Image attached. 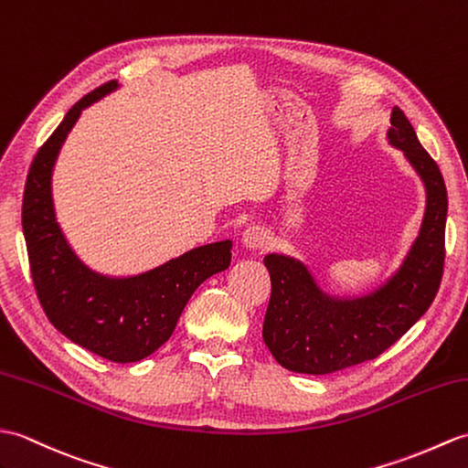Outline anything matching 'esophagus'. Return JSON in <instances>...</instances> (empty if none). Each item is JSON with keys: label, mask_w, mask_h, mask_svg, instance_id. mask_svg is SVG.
<instances>
[{"label": "esophagus", "mask_w": 468, "mask_h": 468, "mask_svg": "<svg viewBox=\"0 0 468 468\" xmlns=\"http://www.w3.org/2000/svg\"><path fill=\"white\" fill-rule=\"evenodd\" d=\"M267 241H269V233L265 231V227L251 225L243 231V245L249 249V251H261V249L267 247Z\"/></svg>", "instance_id": "1"}]
</instances>
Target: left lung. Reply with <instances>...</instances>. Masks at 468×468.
Here are the masks:
<instances>
[{"instance_id": "left-lung-1", "label": "left lung", "mask_w": 468, "mask_h": 468, "mask_svg": "<svg viewBox=\"0 0 468 468\" xmlns=\"http://www.w3.org/2000/svg\"><path fill=\"white\" fill-rule=\"evenodd\" d=\"M388 141L403 149L427 187L420 233L399 273L387 285L355 301H339L314 285L299 261L267 255L271 299L263 341L289 371L327 375L371 361L395 345L437 297L444 269L447 187L442 173L417 139L407 115L390 113Z\"/></svg>"}]
</instances>
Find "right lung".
<instances>
[{"label": "right lung", "mask_w": 468, "mask_h": 468, "mask_svg": "<svg viewBox=\"0 0 468 468\" xmlns=\"http://www.w3.org/2000/svg\"><path fill=\"white\" fill-rule=\"evenodd\" d=\"M115 87L107 81L81 97L39 147L26 179L21 225L31 279L53 327L107 361L135 363L169 339L195 289L229 267L231 241L197 247L129 279L97 275L75 257L53 211V163L83 107Z\"/></svg>", "instance_id": "1"}]
</instances>
